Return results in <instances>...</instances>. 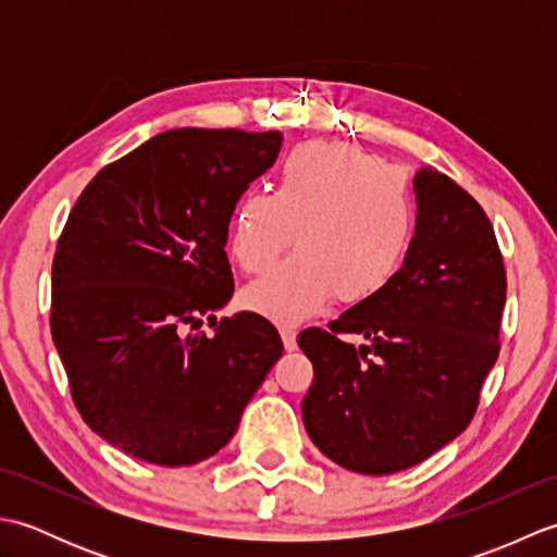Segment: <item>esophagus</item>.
<instances>
[{
  "label": "esophagus",
  "mask_w": 557,
  "mask_h": 557,
  "mask_svg": "<svg viewBox=\"0 0 557 557\" xmlns=\"http://www.w3.org/2000/svg\"><path fill=\"white\" fill-rule=\"evenodd\" d=\"M280 335H282V342H285V349H287V351L297 349V333H294L292 327H282Z\"/></svg>",
  "instance_id": "1"
}]
</instances>
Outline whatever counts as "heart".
Wrapping results in <instances>:
<instances>
[{
	"label": "heart",
	"mask_w": 557,
	"mask_h": 557,
	"mask_svg": "<svg viewBox=\"0 0 557 557\" xmlns=\"http://www.w3.org/2000/svg\"><path fill=\"white\" fill-rule=\"evenodd\" d=\"M294 236L299 256L244 289L246 309L277 325L306 321L335 294L349 306L383 294L407 265L417 208L381 158L349 144H306L282 162L275 194L251 188L230 218V251L246 272L268 270Z\"/></svg>",
	"instance_id": "b5f03b06"
}]
</instances>
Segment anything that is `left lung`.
Masks as SVG:
<instances>
[{"mask_svg": "<svg viewBox=\"0 0 557 557\" xmlns=\"http://www.w3.org/2000/svg\"><path fill=\"white\" fill-rule=\"evenodd\" d=\"M419 215L397 280L375 299L309 327L306 433L335 465L383 476L429 459L467 429L498 359L505 268L493 224L465 188L423 168ZM345 334H359L354 348Z\"/></svg>", "mask_w": 557, "mask_h": 557, "instance_id": "left-lung-1", "label": "left lung"}]
</instances>
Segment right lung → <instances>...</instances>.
I'll return each mask as SVG.
<instances>
[{
	"instance_id": "add662e5",
	"label": "right lung",
	"mask_w": 557,
	"mask_h": 557,
	"mask_svg": "<svg viewBox=\"0 0 557 557\" xmlns=\"http://www.w3.org/2000/svg\"><path fill=\"white\" fill-rule=\"evenodd\" d=\"M280 146V132L172 128L100 170L69 212L52 339L83 421L122 453L160 467L212 457L282 357L263 315L215 318L234 294L232 208Z\"/></svg>"
}]
</instances>
